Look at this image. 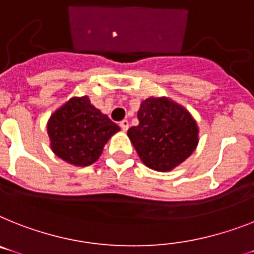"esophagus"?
I'll return each mask as SVG.
<instances>
[{
    "mask_svg": "<svg viewBox=\"0 0 254 254\" xmlns=\"http://www.w3.org/2000/svg\"><path fill=\"white\" fill-rule=\"evenodd\" d=\"M119 126H121V128H122L123 131H127V129H128V127H129V123H128V121H127V119H125V121H122V122L119 123Z\"/></svg>",
    "mask_w": 254,
    "mask_h": 254,
    "instance_id": "1",
    "label": "esophagus"
}]
</instances>
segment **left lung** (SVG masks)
I'll return each mask as SVG.
<instances>
[{
  "instance_id": "8db88e82",
  "label": "left lung",
  "mask_w": 254,
  "mask_h": 254,
  "mask_svg": "<svg viewBox=\"0 0 254 254\" xmlns=\"http://www.w3.org/2000/svg\"><path fill=\"white\" fill-rule=\"evenodd\" d=\"M139 126L127 131L144 165L170 171L187 160L198 144L197 123L188 110L167 97H149L140 105Z\"/></svg>"
}]
</instances>
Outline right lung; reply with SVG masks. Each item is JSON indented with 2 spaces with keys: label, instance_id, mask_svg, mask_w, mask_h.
I'll return each instance as SVG.
<instances>
[{
  "label": "right lung",
  "instance_id": "obj_1",
  "mask_svg": "<svg viewBox=\"0 0 254 254\" xmlns=\"http://www.w3.org/2000/svg\"><path fill=\"white\" fill-rule=\"evenodd\" d=\"M50 148L57 157L74 166H89L98 160L118 125L91 104L87 96L72 97L48 121Z\"/></svg>",
  "mask_w": 254,
  "mask_h": 254
}]
</instances>
